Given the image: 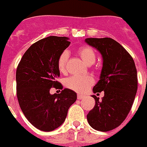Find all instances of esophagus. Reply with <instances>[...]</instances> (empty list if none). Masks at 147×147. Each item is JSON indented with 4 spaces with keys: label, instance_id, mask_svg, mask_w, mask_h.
I'll return each mask as SVG.
<instances>
[{
    "label": "esophagus",
    "instance_id": "1",
    "mask_svg": "<svg viewBox=\"0 0 147 147\" xmlns=\"http://www.w3.org/2000/svg\"><path fill=\"white\" fill-rule=\"evenodd\" d=\"M85 95H83V94H78V99H83V98H85Z\"/></svg>",
    "mask_w": 147,
    "mask_h": 147
}]
</instances>
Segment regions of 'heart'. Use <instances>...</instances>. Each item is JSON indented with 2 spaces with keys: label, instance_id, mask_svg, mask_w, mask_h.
Returning <instances> with one entry per match:
<instances>
[{
  "label": "heart",
  "instance_id": "heart-1",
  "mask_svg": "<svg viewBox=\"0 0 147 147\" xmlns=\"http://www.w3.org/2000/svg\"><path fill=\"white\" fill-rule=\"evenodd\" d=\"M78 53L83 62L88 65H91L95 62L96 55L94 49L89 47H83L78 49ZM69 59L68 51L61 53L58 59V68L61 72H65L67 62ZM94 83V79L91 76H71L65 81V85L69 89L77 92H84L88 88L90 85Z\"/></svg>",
  "mask_w": 147,
  "mask_h": 147
}]
</instances>
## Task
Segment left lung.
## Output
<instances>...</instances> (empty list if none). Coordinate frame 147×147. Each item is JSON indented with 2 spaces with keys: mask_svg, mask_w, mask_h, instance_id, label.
Masks as SVG:
<instances>
[{
  "mask_svg": "<svg viewBox=\"0 0 147 147\" xmlns=\"http://www.w3.org/2000/svg\"><path fill=\"white\" fill-rule=\"evenodd\" d=\"M85 41L101 54L100 80L93 92H105L101 100L92 95L95 105L87 120L94 130L106 132L121 125L131 109L137 91V69L127 51L111 38H87Z\"/></svg>",
  "mask_w": 147,
  "mask_h": 147,
  "instance_id": "1",
  "label": "left lung"
}]
</instances>
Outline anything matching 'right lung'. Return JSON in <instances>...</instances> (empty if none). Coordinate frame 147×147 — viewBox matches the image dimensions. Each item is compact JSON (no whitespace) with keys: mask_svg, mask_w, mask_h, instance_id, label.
I'll return each instance as SVG.
<instances>
[{"mask_svg":"<svg viewBox=\"0 0 147 147\" xmlns=\"http://www.w3.org/2000/svg\"><path fill=\"white\" fill-rule=\"evenodd\" d=\"M71 42L65 36H51L33 43L24 53L16 71L17 95L22 111L35 127L49 132L59 127L68 110L77 99L72 90L65 88L51 94L59 82L58 59Z\"/></svg>","mask_w":147,"mask_h":147,"instance_id":"1","label":"right lung"}]
</instances>
